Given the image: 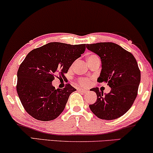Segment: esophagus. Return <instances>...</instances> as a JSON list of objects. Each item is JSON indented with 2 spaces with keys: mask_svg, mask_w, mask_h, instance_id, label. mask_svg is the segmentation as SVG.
Masks as SVG:
<instances>
[{
  "mask_svg": "<svg viewBox=\"0 0 153 153\" xmlns=\"http://www.w3.org/2000/svg\"><path fill=\"white\" fill-rule=\"evenodd\" d=\"M79 91H80V92H81V93H88V90H85V89H81V88H79Z\"/></svg>",
  "mask_w": 153,
  "mask_h": 153,
  "instance_id": "1",
  "label": "esophagus"
}]
</instances>
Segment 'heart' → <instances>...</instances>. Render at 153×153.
Here are the masks:
<instances>
[{
	"mask_svg": "<svg viewBox=\"0 0 153 153\" xmlns=\"http://www.w3.org/2000/svg\"><path fill=\"white\" fill-rule=\"evenodd\" d=\"M97 59H100L99 57L95 54H91L87 57V61H91V60H97ZM88 80L86 79H80L79 80V83L80 85H85L88 84Z\"/></svg>",
	"mask_w": 153,
	"mask_h": 153,
	"instance_id": "obj_1",
	"label": "heart"
}]
</instances>
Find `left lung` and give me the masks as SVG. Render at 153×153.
Segmentation results:
<instances>
[{
    "label": "left lung",
    "mask_w": 153,
    "mask_h": 153,
    "mask_svg": "<svg viewBox=\"0 0 153 153\" xmlns=\"http://www.w3.org/2000/svg\"><path fill=\"white\" fill-rule=\"evenodd\" d=\"M89 51L100 56L102 70L97 82L105 83L111 88L109 93L93 88L97 99L89 105L96 116L104 120H114L128 111L137 96L141 81L137 60L131 53L112 42L86 45Z\"/></svg>",
    "instance_id": "obj_1"
}]
</instances>
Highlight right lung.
Here are the masks:
<instances>
[{"mask_svg":"<svg viewBox=\"0 0 153 153\" xmlns=\"http://www.w3.org/2000/svg\"><path fill=\"white\" fill-rule=\"evenodd\" d=\"M85 45L50 42L29 52L17 72V91L23 106L37 120L49 121L63 111L68 98L76 89L52 85L56 74L65 76L73 62L85 52Z\"/></svg>","mask_w":153,"mask_h":153,"instance_id":"1","label":"right lung"}]
</instances>
